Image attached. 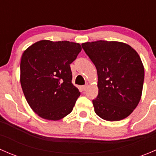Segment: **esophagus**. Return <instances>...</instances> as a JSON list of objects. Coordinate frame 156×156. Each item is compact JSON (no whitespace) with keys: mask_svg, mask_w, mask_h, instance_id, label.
I'll use <instances>...</instances> for the list:
<instances>
[{"mask_svg":"<svg viewBox=\"0 0 156 156\" xmlns=\"http://www.w3.org/2000/svg\"><path fill=\"white\" fill-rule=\"evenodd\" d=\"M87 87H88L87 84V85H84V86H82V87H81V89H82L83 91H85L86 90H87Z\"/></svg>","mask_w":156,"mask_h":156,"instance_id":"esophagus-1","label":"esophagus"}]
</instances>
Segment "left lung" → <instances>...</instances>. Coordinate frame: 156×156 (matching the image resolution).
Listing matches in <instances>:
<instances>
[{
    "label": "left lung",
    "mask_w": 156,
    "mask_h": 156,
    "mask_svg": "<svg viewBox=\"0 0 156 156\" xmlns=\"http://www.w3.org/2000/svg\"><path fill=\"white\" fill-rule=\"evenodd\" d=\"M81 46L97 71L98 95L93 100L96 114L109 122L127 118L142 96L144 67L137 52L119 41H97Z\"/></svg>",
    "instance_id": "8db88e82"
}]
</instances>
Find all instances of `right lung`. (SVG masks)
Here are the masks:
<instances>
[{"mask_svg": "<svg viewBox=\"0 0 156 156\" xmlns=\"http://www.w3.org/2000/svg\"><path fill=\"white\" fill-rule=\"evenodd\" d=\"M81 44L42 40L23 53L20 83L31 109L44 119L58 121L72 111L80 92L72 83L70 64Z\"/></svg>", "mask_w": 156, "mask_h": 156, "instance_id": "obj_1", "label": "right lung"}]
</instances>
